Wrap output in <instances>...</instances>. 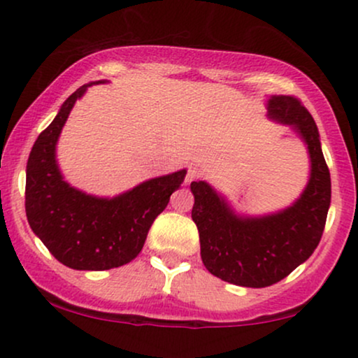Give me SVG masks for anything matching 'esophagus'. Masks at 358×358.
I'll list each match as a JSON object with an SVG mask.
<instances>
[{
	"label": "esophagus",
	"mask_w": 358,
	"mask_h": 358,
	"mask_svg": "<svg viewBox=\"0 0 358 358\" xmlns=\"http://www.w3.org/2000/svg\"><path fill=\"white\" fill-rule=\"evenodd\" d=\"M196 176H199V168L196 166H190L188 168V173H187V176H185V183H192L193 180L196 178Z\"/></svg>",
	"instance_id": "obj_1"
}]
</instances>
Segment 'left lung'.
Masks as SVG:
<instances>
[{
  "mask_svg": "<svg viewBox=\"0 0 358 358\" xmlns=\"http://www.w3.org/2000/svg\"><path fill=\"white\" fill-rule=\"evenodd\" d=\"M268 117L289 126L310 155V180L289 207L266 215H239L207 182L190 185L203 266L222 281L245 287L274 285L313 254L331 200L330 171L311 114L296 97L271 96Z\"/></svg>",
  "mask_w": 358,
  "mask_h": 358,
  "instance_id": "1",
  "label": "left lung"
}]
</instances>
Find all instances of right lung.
I'll return each mask as SVG.
<instances>
[{
  "label": "right lung",
  "instance_id": "add662e5",
  "mask_svg": "<svg viewBox=\"0 0 358 358\" xmlns=\"http://www.w3.org/2000/svg\"><path fill=\"white\" fill-rule=\"evenodd\" d=\"M82 85L62 104L50 126L40 133L27 163L24 210L31 231L52 256L77 271H106L124 266L141 252L148 231L166 208L187 170L156 176L121 195L96 196L64 180L57 163V141Z\"/></svg>",
  "mask_w": 358,
  "mask_h": 358
}]
</instances>
